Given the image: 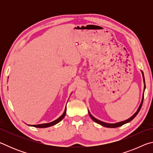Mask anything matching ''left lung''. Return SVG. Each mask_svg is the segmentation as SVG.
<instances>
[{"label": "left lung", "mask_w": 153, "mask_h": 153, "mask_svg": "<svg viewBox=\"0 0 153 153\" xmlns=\"http://www.w3.org/2000/svg\"><path fill=\"white\" fill-rule=\"evenodd\" d=\"M142 76H143V79H144V90L145 89V88H146V86H145V80H144V74L143 72H142ZM143 99H144V94H143V97H142V102L140 103V105L139 108H138V110H137L136 112L134 114V115L131 116V117L128 119V120H127L126 121H121V122H118V123H105V122H103V121H101L100 120H97V119H96L95 117H93V116L90 114V113L88 111V113L90 116V117L92 118V120L94 121V122L97 123L98 124H100V125H101L104 127H106V128H117V127H120L121 126H123V124H126L127 123L129 122V121H131V120H133V119L136 117V116L138 115V113H139L140 110V108L142 107V103H143Z\"/></svg>", "instance_id": "8db88e82"}]
</instances>
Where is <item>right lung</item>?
<instances>
[{"label":"right lung","mask_w":153,"mask_h":153,"mask_svg":"<svg viewBox=\"0 0 153 153\" xmlns=\"http://www.w3.org/2000/svg\"><path fill=\"white\" fill-rule=\"evenodd\" d=\"M65 114H66V108H65V111H64V113H63V115H62L60 117H59L57 120H55L54 121H53V122H51V123H48L38 124V125H32V126L36 127V128H48V127L54 126V125H55V124L58 123L59 121H61L62 120H63L65 116Z\"/></svg>","instance_id":"1"}]
</instances>
